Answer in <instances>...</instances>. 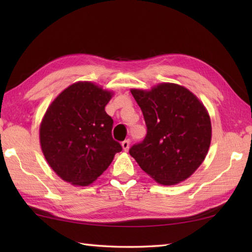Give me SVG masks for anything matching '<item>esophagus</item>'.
Returning a JSON list of instances; mask_svg holds the SVG:
<instances>
[{
	"mask_svg": "<svg viewBox=\"0 0 252 252\" xmlns=\"http://www.w3.org/2000/svg\"><path fill=\"white\" fill-rule=\"evenodd\" d=\"M121 146H122V149L125 152H127L129 151V147H130V141L129 140H126V141H123L122 143H121Z\"/></svg>",
	"mask_w": 252,
	"mask_h": 252,
	"instance_id": "34e87169",
	"label": "esophagus"
}]
</instances>
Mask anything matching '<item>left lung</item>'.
I'll use <instances>...</instances> for the list:
<instances>
[{"mask_svg":"<svg viewBox=\"0 0 252 252\" xmlns=\"http://www.w3.org/2000/svg\"><path fill=\"white\" fill-rule=\"evenodd\" d=\"M146 122L144 141L130 155L161 185H175L199 168L210 147L212 127L199 98L183 85L159 83L151 90L131 89Z\"/></svg>","mask_w":252,"mask_h":252,"instance_id":"8db88e82","label":"left lung"}]
</instances>
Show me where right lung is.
<instances>
[{"mask_svg":"<svg viewBox=\"0 0 252 252\" xmlns=\"http://www.w3.org/2000/svg\"><path fill=\"white\" fill-rule=\"evenodd\" d=\"M112 91L78 81L57 95L40 125V145L46 162L67 183L88 186L109 167L121 145L111 136L105 106Z\"/></svg>","mask_w":252,"mask_h":252,"instance_id":"obj_1","label":"right lung"}]
</instances>
